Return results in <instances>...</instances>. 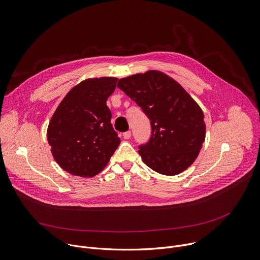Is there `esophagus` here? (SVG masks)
I'll use <instances>...</instances> for the list:
<instances>
[{
  "label": "esophagus",
  "mask_w": 260,
  "mask_h": 260,
  "mask_svg": "<svg viewBox=\"0 0 260 260\" xmlns=\"http://www.w3.org/2000/svg\"><path fill=\"white\" fill-rule=\"evenodd\" d=\"M123 138L125 139V140H128L129 138H131V136H132V133L129 132V131H127V132H125V133H123Z\"/></svg>",
  "instance_id": "esophagus-1"
}]
</instances>
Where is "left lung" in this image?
Segmentation results:
<instances>
[{"label":"left lung","mask_w":260,"mask_h":260,"mask_svg":"<svg viewBox=\"0 0 260 260\" xmlns=\"http://www.w3.org/2000/svg\"><path fill=\"white\" fill-rule=\"evenodd\" d=\"M151 123V137L139 146L143 161L153 171L175 176L197 159L206 138L204 113L177 81L159 71L136 74L118 81Z\"/></svg>","instance_id":"obj_1"}]
</instances>
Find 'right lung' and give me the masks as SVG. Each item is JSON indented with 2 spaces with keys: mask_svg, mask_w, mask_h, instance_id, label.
<instances>
[{
  "mask_svg": "<svg viewBox=\"0 0 260 260\" xmlns=\"http://www.w3.org/2000/svg\"><path fill=\"white\" fill-rule=\"evenodd\" d=\"M117 78L86 79L74 86L60 102L47 128L55 161L66 172L93 177L109 162L120 144L111 124L108 98Z\"/></svg>",
  "mask_w": 260,
  "mask_h": 260,
  "instance_id": "1",
  "label": "right lung"
}]
</instances>
